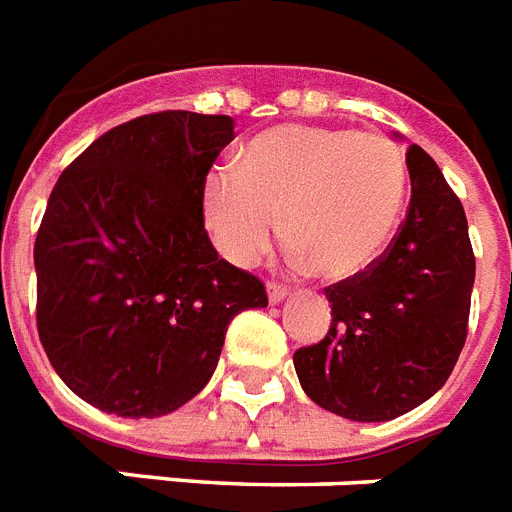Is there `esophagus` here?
<instances>
[{
  "label": "esophagus",
  "mask_w": 512,
  "mask_h": 512,
  "mask_svg": "<svg viewBox=\"0 0 512 512\" xmlns=\"http://www.w3.org/2000/svg\"><path fill=\"white\" fill-rule=\"evenodd\" d=\"M286 294H289V289H286L283 283L268 281V299H270V304L283 302V299H286Z\"/></svg>",
  "instance_id": "obj_1"
}]
</instances>
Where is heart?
Wrapping results in <instances>:
<instances>
[{"mask_svg": "<svg viewBox=\"0 0 512 512\" xmlns=\"http://www.w3.org/2000/svg\"><path fill=\"white\" fill-rule=\"evenodd\" d=\"M409 169L377 132L286 124L252 137L234 169L205 179L203 218L236 265L255 263L283 231L317 276L343 281L377 260L403 210Z\"/></svg>", "mask_w": 512, "mask_h": 512, "instance_id": "obj_1", "label": "heart"}]
</instances>
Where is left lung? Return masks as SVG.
Segmentation results:
<instances>
[{"instance_id":"obj_1","label":"left lung","mask_w":512,"mask_h":512,"mask_svg":"<svg viewBox=\"0 0 512 512\" xmlns=\"http://www.w3.org/2000/svg\"><path fill=\"white\" fill-rule=\"evenodd\" d=\"M411 200L388 249L325 289L333 320L294 367L343 419L388 422L445 385L468 333L476 260L463 205L427 150L409 145Z\"/></svg>"}]
</instances>
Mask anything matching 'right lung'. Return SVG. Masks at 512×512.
<instances>
[{
	"label": "right lung",
	"mask_w": 512,
	"mask_h": 512,
	"mask_svg": "<svg viewBox=\"0 0 512 512\" xmlns=\"http://www.w3.org/2000/svg\"><path fill=\"white\" fill-rule=\"evenodd\" d=\"M234 119L156 111L103 132L62 171L38 226L36 325L64 385L106 414H171L208 385L226 328L268 307L218 257L203 187Z\"/></svg>",
	"instance_id": "1"
}]
</instances>
